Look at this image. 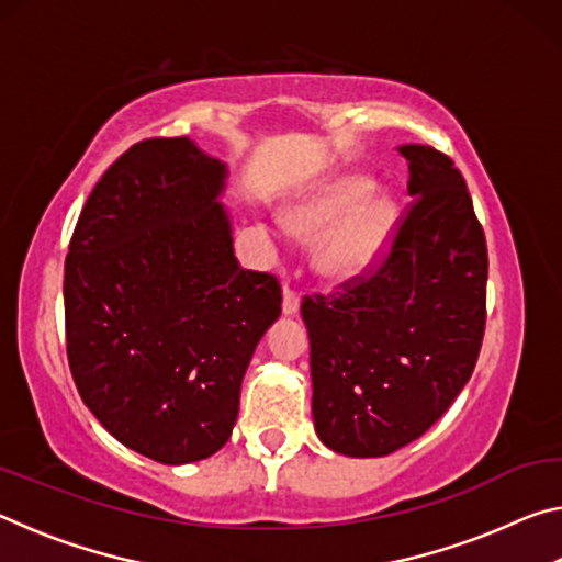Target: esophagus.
<instances>
[{
  "label": "esophagus",
  "mask_w": 562,
  "mask_h": 562,
  "mask_svg": "<svg viewBox=\"0 0 562 562\" xmlns=\"http://www.w3.org/2000/svg\"><path fill=\"white\" fill-rule=\"evenodd\" d=\"M300 310V294H297V290H292V288H288V284H284V290H282V312L284 315H294V312Z\"/></svg>",
  "instance_id": "1"
}]
</instances>
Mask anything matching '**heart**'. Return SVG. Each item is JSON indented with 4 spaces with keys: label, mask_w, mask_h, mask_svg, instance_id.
Here are the masks:
<instances>
[{
    "label": "heart",
    "mask_w": 562,
    "mask_h": 562,
    "mask_svg": "<svg viewBox=\"0 0 562 562\" xmlns=\"http://www.w3.org/2000/svg\"><path fill=\"white\" fill-rule=\"evenodd\" d=\"M374 183L361 176L329 180L292 205L284 215L288 231L317 240L315 268L329 282L357 280L372 268L392 237L398 211L389 198H372Z\"/></svg>",
    "instance_id": "obj_1"
}]
</instances>
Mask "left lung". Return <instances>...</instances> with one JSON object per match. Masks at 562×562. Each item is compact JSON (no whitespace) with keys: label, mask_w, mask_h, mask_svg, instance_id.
<instances>
[{"label":"left lung","mask_w":562,"mask_h":562,"mask_svg":"<svg viewBox=\"0 0 562 562\" xmlns=\"http://www.w3.org/2000/svg\"><path fill=\"white\" fill-rule=\"evenodd\" d=\"M408 203L374 270L307 294L312 416L331 451L372 459L412 443L469 382L486 329V235L453 160L396 148Z\"/></svg>","instance_id":"8db88e82"}]
</instances>
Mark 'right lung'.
<instances>
[{"instance_id":"add662e5","label":"right lung","mask_w":562,"mask_h":562,"mask_svg":"<svg viewBox=\"0 0 562 562\" xmlns=\"http://www.w3.org/2000/svg\"><path fill=\"white\" fill-rule=\"evenodd\" d=\"M225 176L186 136L138 140L93 186L66 255L76 389L113 439L168 465L231 439L245 369L282 310L278 278L235 258Z\"/></svg>"}]
</instances>
